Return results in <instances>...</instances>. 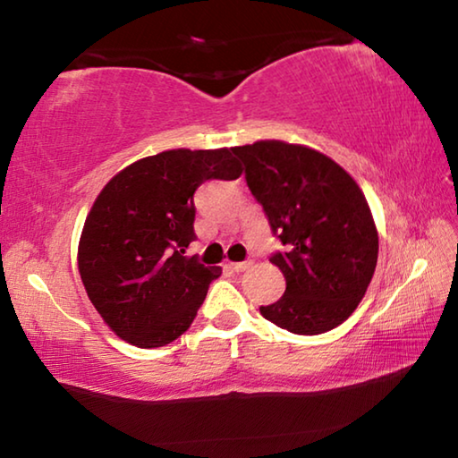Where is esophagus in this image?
<instances>
[{"instance_id": "1", "label": "esophagus", "mask_w": 458, "mask_h": 458, "mask_svg": "<svg viewBox=\"0 0 458 458\" xmlns=\"http://www.w3.org/2000/svg\"><path fill=\"white\" fill-rule=\"evenodd\" d=\"M252 262L250 260H244V262H228V268L234 270V273H242V270L250 268Z\"/></svg>"}]
</instances>
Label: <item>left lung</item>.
Returning <instances> with one entry per match:
<instances>
[{
	"label": "left lung",
	"mask_w": 458,
	"mask_h": 458,
	"mask_svg": "<svg viewBox=\"0 0 458 458\" xmlns=\"http://www.w3.org/2000/svg\"><path fill=\"white\" fill-rule=\"evenodd\" d=\"M246 183L286 244L270 262L286 289L260 315L297 335L344 323L366 294L377 262V228L358 182L307 145L265 139L234 147Z\"/></svg>",
	"instance_id": "8db88e82"
}]
</instances>
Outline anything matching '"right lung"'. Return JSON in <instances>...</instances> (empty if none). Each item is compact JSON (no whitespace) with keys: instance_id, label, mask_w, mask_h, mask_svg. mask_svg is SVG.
Here are the masks:
<instances>
[{"instance_id":"1","label":"right lung","mask_w":458,"mask_h":458,"mask_svg":"<svg viewBox=\"0 0 458 458\" xmlns=\"http://www.w3.org/2000/svg\"><path fill=\"white\" fill-rule=\"evenodd\" d=\"M240 175L234 147L169 149L133 161L100 190L76 259L90 303L114 335L149 350L188 331L222 275L185 257L196 238L193 191Z\"/></svg>"}]
</instances>
